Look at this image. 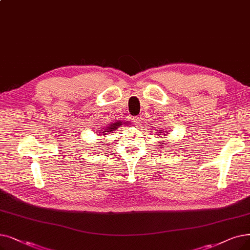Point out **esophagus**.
Instances as JSON below:
<instances>
[{
    "instance_id": "34e87169",
    "label": "esophagus",
    "mask_w": 250,
    "mask_h": 250,
    "mask_svg": "<svg viewBox=\"0 0 250 250\" xmlns=\"http://www.w3.org/2000/svg\"><path fill=\"white\" fill-rule=\"evenodd\" d=\"M133 121H134V123L139 126L141 124H142L143 119H142V116H141V115H138V116H135V117H134Z\"/></svg>"
}]
</instances>
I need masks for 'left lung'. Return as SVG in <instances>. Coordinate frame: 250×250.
<instances>
[{
  "mask_svg": "<svg viewBox=\"0 0 250 250\" xmlns=\"http://www.w3.org/2000/svg\"><path fill=\"white\" fill-rule=\"evenodd\" d=\"M158 131H159V129H158ZM162 133H164V132H162Z\"/></svg>",
  "mask_w": 250,
  "mask_h": 250,
  "instance_id": "left-lung-1",
  "label": "left lung"
}]
</instances>
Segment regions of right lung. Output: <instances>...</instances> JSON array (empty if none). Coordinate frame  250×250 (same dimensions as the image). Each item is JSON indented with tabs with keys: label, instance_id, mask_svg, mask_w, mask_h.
<instances>
[{
	"label": "right lung",
	"instance_id": "right-lung-1",
	"mask_svg": "<svg viewBox=\"0 0 250 250\" xmlns=\"http://www.w3.org/2000/svg\"><path fill=\"white\" fill-rule=\"evenodd\" d=\"M122 123L119 122V123H114V124H111V125H109V126H108V128H105L104 127V129H102V132L101 133H104V135L105 134H107V133H110V132H114L115 129L119 126V125H121Z\"/></svg>",
	"mask_w": 250,
	"mask_h": 250
}]
</instances>
